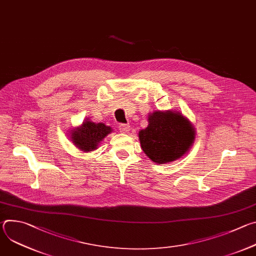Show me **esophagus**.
Here are the masks:
<instances>
[{
	"label": "esophagus",
	"mask_w": 256,
	"mask_h": 256,
	"mask_svg": "<svg viewBox=\"0 0 256 256\" xmlns=\"http://www.w3.org/2000/svg\"><path fill=\"white\" fill-rule=\"evenodd\" d=\"M118 128H120V130L122 132L128 134V132H130V128L128 124H120Z\"/></svg>",
	"instance_id": "obj_1"
}]
</instances>
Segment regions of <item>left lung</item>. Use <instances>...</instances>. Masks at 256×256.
<instances>
[{
  "instance_id": "1",
  "label": "left lung",
  "mask_w": 256,
  "mask_h": 256,
  "mask_svg": "<svg viewBox=\"0 0 256 256\" xmlns=\"http://www.w3.org/2000/svg\"><path fill=\"white\" fill-rule=\"evenodd\" d=\"M148 126L138 132L144 153L157 164L184 157L192 147L196 128L180 112L157 110L148 116Z\"/></svg>"
}]
</instances>
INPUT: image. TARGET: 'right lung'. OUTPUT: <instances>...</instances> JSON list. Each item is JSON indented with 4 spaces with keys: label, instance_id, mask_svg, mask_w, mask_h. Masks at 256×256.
I'll use <instances>...</instances> for the list:
<instances>
[{
    "label": "right lung",
    "instance_id": "add662e5",
    "mask_svg": "<svg viewBox=\"0 0 256 256\" xmlns=\"http://www.w3.org/2000/svg\"><path fill=\"white\" fill-rule=\"evenodd\" d=\"M112 132L110 126L102 122H93L88 118L81 126L70 130V138L77 149L87 153L98 149L100 142Z\"/></svg>",
    "mask_w": 256,
    "mask_h": 256
}]
</instances>
